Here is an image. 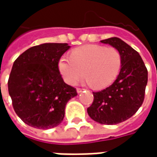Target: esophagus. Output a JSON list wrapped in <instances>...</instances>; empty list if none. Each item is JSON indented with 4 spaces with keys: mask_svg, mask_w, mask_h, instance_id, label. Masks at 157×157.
<instances>
[{
    "mask_svg": "<svg viewBox=\"0 0 157 157\" xmlns=\"http://www.w3.org/2000/svg\"><path fill=\"white\" fill-rule=\"evenodd\" d=\"M84 89H82V88H76V92H77V93H81V92L83 91Z\"/></svg>",
    "mask_w": 157,
    "mask_h": 157,
    "instance_id": "34e87169",
    "label": "esophagus"
}]
</instances>
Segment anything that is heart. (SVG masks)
<instances>
[{
	"label": "heart",
	"instance_id": "heart-1",
	"mask_svg": "<svg viewBox=\"0 0 157 157\" xmlns=\"http://www.w3.org/2000/svg\"><path fill=\"white\" fill-rule=\"evenodd\" d=\"M121 63V55L116 48L86 44L75 48L71 54V58L62 56L58 67L68 84H75L86 74L87 75L86 82L88 85L103 89L118 77Z\"/></svg>",
	"mask_w": 157,
	"mask_h": 157
}]
</instances>
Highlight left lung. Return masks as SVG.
<instances>
[{
	"mask_svg": "<svg viewBox=\"0 0 157 157\" xmlns=\"http://www.w3.org/2000/svg\"><path fill=\"white\" fill-rule=\"evenodd\" d=\"M121 55V69L112 85L93 92L94 100L87 113L94 121L113 125L127 120L137 112L145 98L148 72L139 53L118 38L101 40Z\"/></svg>",
	"mask_w": 157,
	"mask_h": 157,
	"instance_id": "1",
	"label": "left lung"
}]
</instances>
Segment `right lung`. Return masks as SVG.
<instances>
[{"mask_svg":"<svg viewBox=\"0 0 157 157\" xmlns=\"http://www.w3.org/2000/svg\"><path fill=\"white\" fill-rule=\"evenodd\" d=\"M70 48L68 44H42L27 49L13 63L9 95L16 113L29 126L40 129L58 126L67 102L77 95L75 88L64 82L58 67Z\"/></svg>","mask_w":157,"mask_h":157,"instance_id":"obj_1","label":"right lung"}]
</instances>
